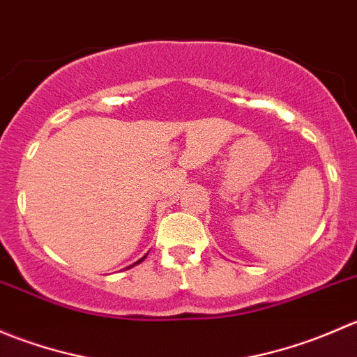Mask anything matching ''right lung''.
Segmentation results:
<instances>
[{
  "instance_id": "add662e5",
  "label": "right lung",
  "mask_w": 357,
  "mask_h": 357,
  "mask_svg": "<svg viewBox=\"0 0 357 357\" xmlns=\"http://www.w3.org/2000/svg\"><path fill=\"white\" fill-rule=\"evenodd\" d=\"M145 257H146V255H145ZM145 257H142V259H139V261H136V262H135V264H132V266H136V264H139V262H142V261H143V259H145ZM129 268H131V266H129Z\"/></svg>"
}]
</instances>
